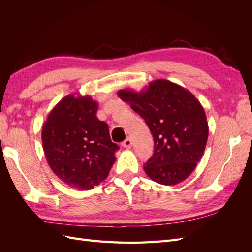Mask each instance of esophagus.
Returning <instances> with one entry per match:
<instances>
[{
	"label": "esophagus",
	"mask_w": 252,
	"mask_h": 252,
	"mask_svg": "<svg viewBox=\"0 0 252 252\" xmlns=\"http://www.w3.org/2000/svg\"><path fill=\"white\" fill-rule=\"evenodd\" d=\"M122 146L125 147V148H130L132 146V141L131 139H126L123 143H122Z\"/></svg>",
	"instance_id": "34e87169"
}]
</instances>
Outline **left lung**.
I'll return each mask as SVG.
<instances>
[{
  "label": "left lung",
  "instance_id": "left-lung-1",
  "mask_svg": "<svg viewBox=\"0 0 252 252\" xmlns=\"http://www.w3.org/2000/svg\"><path fill=\"white\" fill-rule=\"evenodd\" d=\"M118 95L146 122L155 152L144 165L148 177L172 186L186 180L204 155L208 123L196 97L178 84L156 80L141 93L121 89Z\"/></svg>",
  "mask_w": 252,
  "mask_h": 252
}]
</instances>
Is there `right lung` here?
Segmentation results:
<instances>
[{"label": "right lung", "mask_w": 252, "mask_h": 252, "mask_svg": "<svg viewBox=\"0 0 252 252\" xmlns=\"http://www.w3.org/2000/svg\"><path fill=\"white\" fill-rule=\"evenodd\" d=\"M97 108L91 96L69 94L55 106L42 129L51 170L79 190L93 189L107 178L120 149L111 142L108 125L97 119Z\"/></svg>", "instance_id": "1"}]
</instances>
